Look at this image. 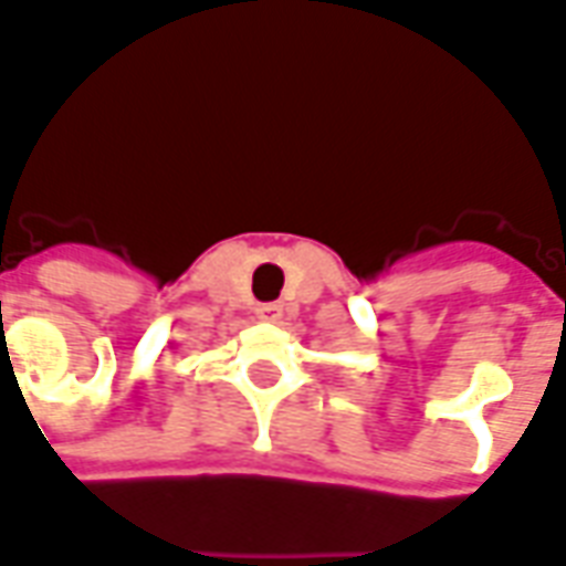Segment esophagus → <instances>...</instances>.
Instances as JSON below:
<instances>
[{
  "label": "esophagus",
  "instance_id": "34e87169",
  "mask_svg": "<svg viewBox=\"0 0 566 566\" xmlns=\"http://www.w3.org/2000/svg\"><path fill=\"white\" fill-rule=\"evenodd\" d=\"M255 313H259V319L277 323L280 316H283V304H280V301H265V304H259V307H255Z\"/></svg>",
  "mask_w": 566,
  "mask_h": 566
}]
</instances>
